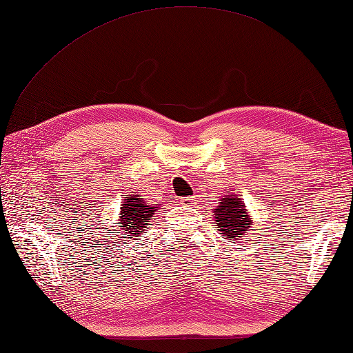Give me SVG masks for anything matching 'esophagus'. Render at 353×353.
<instances>
[{"label": "esophagus", "mask_w": 353, "mask_h": 353, "mask_svg": "<svg viewBox=\"0 0 353 353\" xmlns=\"http://www.w3.org/2000/svg\"><path fill=\"white\" fill-rule=\"evenodd\" d=\"M181 203H183V205H190V203H193L192 196H188V197H183V199H181Z\"/></svg>", "instance_id": "1"}]
</instances>
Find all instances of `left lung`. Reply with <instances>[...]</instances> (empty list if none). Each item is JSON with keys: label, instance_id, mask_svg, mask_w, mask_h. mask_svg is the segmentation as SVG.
<instances>
[{"label": "left lung", "instance_id": "1", "mask_svg": "<svg viewBox=\"0 0 353 353\" xmlns=\"http://www.w3.org/2000/svg\"><path fill=\"white\" fill-rule=\"evenodd\" d=\"M220 205L214 210V225L226 239H239L252 226V219L245 210L241 196L226 194L220 199Z\"/></svg>", "mask_w": 353, "mask_h": 353}]
</instances>
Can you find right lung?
Listing matches in <instances>:
<instances>
[{
    "mask_svg": "<svg viewBox=\"0 0 353 353\" xmlns=\"http://www.w3.org/2000/svg\"><path fill=\"white\" fill-rule=\"evenodd\" d=\"M159 208V205H147L143 202L141 194L128 196L124 199L119 211V220L117 225L121 228L125 234H128V239L133 236H139L143 234L145 225L154 216V212Z\"/></svg>",
    "mask_w": 353,
    "mask_h": 353,
    "instance_id": "1",
    "label": "right lung"
}]
</instances>
